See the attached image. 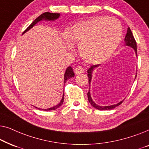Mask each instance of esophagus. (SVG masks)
Wrapping results in <instances>:
<instances>
[{"instance_id":"obj_1","label":"esophagus","mask_w":149,"mask_h":149,"mask_svg":"<svg viewBox=\"0 0 149 149\" xmlns=\"http://www.w3.org/2000/svg\"><path fill=\"white\" fill-rule=\"evenodd\" d=\"M84 72V68H83L82 66H77L74 69V72L75 74H81Z\"/></svg>"}]
</instances>
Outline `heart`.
I'll list each match as a JSON object with an SVG mask.
<instances>
[{
  "label": "heart",
  "instance_id": "obj_1",
  "mask_svg": "<svg viewBox=\"0 0 149 149\" xmlns=\"http://www.w3.org/2000/svg\"><path fill=\"white\" fill-rule=\"evenodd\" d=\"M122 34L118 20L95 17L76 24L68 36L71 41L79 44L81 56L85 62L100 64L112 56L121 42Z\"/></svg>",
  "mask_w": 149,
  "mask_h": 149
}]
</instances>
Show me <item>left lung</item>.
<instances>
[{
	"label": "left lung",
	"mask_w": 149,
	"mask_h": 149,
	"mask_svg": "<svg viewBox=\"0 0 149 149\" xmlns=\"http://www.w3.org/2000/svg\"><path fill=\"white\" fill-rule=\"evenodd\" d=\"M125 45L127 46H130L131 47L135 50L136 56H137V45H136V42L135 38H134L133 34L130 30V28H127V34H126L125 37ZM99 66V64H96V65H93V66H91L90 67V68H89V70H87V76H88V79H89V85L90 86V83H91V77H92V72L93 70V69L96 68ZM87 97H88V100L89 102V103L91 104V105L93 107H94L95 109H98V110H101V111H107V110H111L115 109V107H118V106L121 104L123 102L124 100L114 105H111V106H107V107H101V106H98L92 100L91 97V95H90V90L89 89L88 93H87Z\"/></svg>",
	"instance_id": "8db88e82"
}]
</instances>
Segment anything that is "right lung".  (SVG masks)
Listing matches in <instances>:
<instances>
[{
	"label": "right lung",
	"mask_w": 149,
	"mask_h": 149,
	"mask_svg": "<svg viewBox=\"0 0 149 149\" xmlns=\"http://www.w3.org/2000/svg\"><path fill=\"white\" fill-rule=\"evenodd\" d=\"M60 13H49V12H45V13H43L42 14H41V15H40V16H38V17L36 18V19L34 20V21L32 22V23L30 24V25L28 26V27L26 28L25 30H24V32L22 34H24L25 32H27L28 30L31 29V28L33 27V26L35 25L36 23H38V22L41 21V20H42V19L49 20V21H50V20H52V21H53V20L58 19V18L60 17ZM74 76V72H73L72 67H71V66L68 67V68H67V69H66V72H65V74H64V84L66 83V82L67 81V80H68V79L72 78V77H73ZM63 102H64V94H63V97H62V100H61L60 102L59 103L58 105L55 106V107H54L49 108V109H45V110L42 109V110H44V111H52V110H56V109H58V108L60 107V106L62 104ZM36 109H37V108H36ZM38 109L41 110L40 109H39V108H38Z\"/></svg>",
	"instance_id": "right-lung-1"
}]
</instances>
